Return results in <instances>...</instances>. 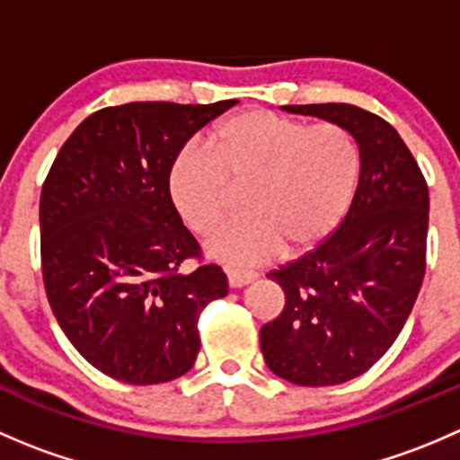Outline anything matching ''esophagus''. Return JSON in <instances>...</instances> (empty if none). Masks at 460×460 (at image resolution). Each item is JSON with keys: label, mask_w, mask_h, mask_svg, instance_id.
Segmentation results:
<instances>
[{"label": "esophagus", "mask_w": 460, "mask_h": 460, "mask_svg": "<svg viewBox=\"0 0 460 460\" xmlns=\"http://www.w3.org/2000/svg\"><path fill=\"white\" fill-rule=\"evenodd\" d=\"M253 280H256V273L240 271V269H226V282H229L231 289H238V287L249 285Z\"/></svg>", "instance_id": "obj_1"}]
</instances>
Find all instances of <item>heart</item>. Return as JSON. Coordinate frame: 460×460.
Listing matches in <instances>:
<instances>
[{"label":"heart","mask_w":460,"mask_h":460,"mask_svg":"<svg viewBox=\"0 0 460 460\" xmlns=\"http://www.w3.org/2000/svg\"><path fill=\"white\" fill-rule=\"evenodd\" d=\"M358 178L360 151L347 128L252 109L217 124L208 151L187 144L175 153L166 196L193 234H208L229 211L231 187H244L247 213L213 231L204 252L256 267L323 244L349 211Z\"/></svg>","instance_id":"1"}]
</instances>
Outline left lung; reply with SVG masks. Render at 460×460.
<instances>
[{
    "label": "left lung",
    "mask_w": 460,
    "mask_h": 460,
    "mask_svg": "<svg viewBox=\"0 0 460 460\" xmlns=\"http://www.w3.org/2000/svg\"><path fill=\"white\" fill-rule=\"evenodd\" d=\"M347 128L358 144L360 178L336 231L269 273L285 291L280 316L260 329L267 367L303 387L341 385L392 347L425 276L429 193L396 128L354 104H291Z\"/></svg>",
    "instance_id": "left-lung-1"
}]
</instances>
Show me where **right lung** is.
<instances>
[{
	"instance_id": "1",
	"label": "right lung",
	"mask_w": 460,
	"mask_h": 460,
	"mask_svg": "<svg viewBox=\"0 0 460 460\" xmlns=\"http://www.w3.org/2000/svg\"><path fill=\"white\" fill-rule=\"evenodd\" d=\"M238 104L131 102L88 115L59 148L40 198L41 273L71 345L131 385L180 378L200 351L198 316L226 296L166 196V171L198 131Z\"/></svg>"
}]
</instances>
